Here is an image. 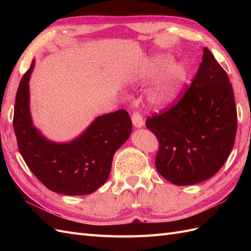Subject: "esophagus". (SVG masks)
Returning a JSON list of instances; mask_svg holds the SVG:
<instances>
[{"mask_svg":"<svg viewBox=\"0 0 251 251\" xmlns=\"http://www.w3.org/2000/svg\"><path fill=\"white\" fill-rule=\"evenodd\" d=\"M132 121H133L134 126H136V127H141L144 126L143 118L138 112H134L132 114Z\"/></svg>","mask_w":251,"mask_h":251,"instance_id":"obj_1","label":"esophagus"}]
</instances>
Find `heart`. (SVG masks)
I'll list each match as a JSON object with an SVG mask.
<instances>
[{"label": "heart", "instance_id": "heart-1", "mask_svg": "<svg viewBox=\"0 0 251 251\" xmlns=\"http://www.w3.org/2000/svg\"><path fill=\"white\" fill-rule=\"evenodd\" d=\"M160 72L162 73L148 91V100L156 108L170 104L179 94L185 78L183 67L179 64H173L172 57L168 55H159L144 64L141 70L136 74L134 81L147 82Z\"/></svg>", "mask_w": 251, "mask_h": 251}]
</instances>
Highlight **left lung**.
<instances>
[{"mask_svg":"<svg viewBox=\"0 0 251 251\" xmlns=\"http://www.w3.org/2000/svg\"><path fill=\"white\" fill-rule=\"evenodd\" d=\"M146 126L159 142L156 169L173 184L199 183L222 168L235 140L237 108L227 73L206 47L183 96Z\"/></svg>","mask_w":251,"mask_h":251,"instance_id":"left-lung-1","label":"left lung"}]
</instances>
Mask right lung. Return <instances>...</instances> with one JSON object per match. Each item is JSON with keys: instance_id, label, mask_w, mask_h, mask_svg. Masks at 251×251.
<instances>
[{"instance_id": "right-lung-1", "label": "right lung", "mask_w": 251, "mask_h": 251, "mask_svg": "<svg viewBox=\"0 0 251 251\" xmlns=\"http://www.w3.org/2000/svg\"><path fill=\"white\" fill-rule=\"evenodd\" d=\"M34 60L22 77L14 103L13 128L20 153L34 176L50 191L89 195L111 172L115 151L130 137L132 121L126 110L98 116L77 138L56 143L33 126L29 109V78Z\"/></svg>"}]
</instances>
